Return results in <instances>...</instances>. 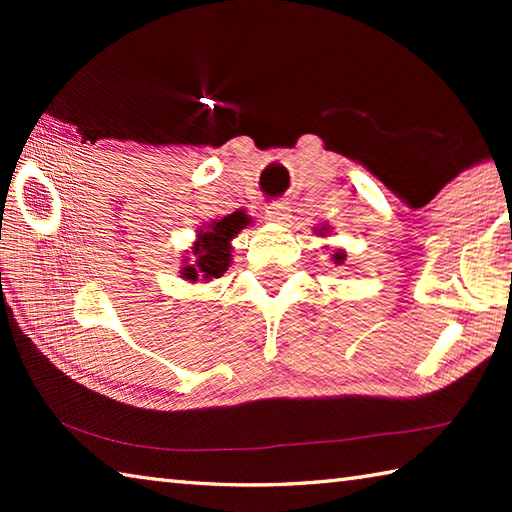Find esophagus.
<instances>
[{"mask_svg":"<svg viewBox=\"0 0 512 512\" xmlns=\"http://www.w3.org/2000/svg\"><path fill=\"white\" fill-rule=\"evenodd\" d=\"M287 216H289V207H287V205L280 203V201L268 203V207H266V219H268V221L282 223L284 219H287Z\"/></svg>","mask_w":512,"mask_h":512,"instance_id":"34e87169","label":"esophagus"}]
</instances>
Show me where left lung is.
<instances>
[{
	"label": "left lung",
	"instance_id": "1",
	"mask_svg": "<svg viewBox=\"0 0 512 512\" xmlns=\"http://www.w3.org/2000/svg\"><path fill=\"white\" fill-rule=\"evenodd\" d=\"M334 259H336V264H341V262H343V259H345V253H341V250H339V253H336V255H334Z\"/></svg>",
	"mask_w": 512,
	"mask_h": 512
}]
</instances>
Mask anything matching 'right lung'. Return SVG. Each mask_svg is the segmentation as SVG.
<instances>
[{
	"instance_id": "right-lung-1",
	"label": "right lung",
	"mask_w": 512,
	"mask_h": 512,
	"mask_svg": "<svg viewBox=\"0 0 512 512\" xmlns=\"http://www.w3.org/2000/svg\"><path fill=\"white\" fill-rule=\"evenodd\" d=\"M248 223L244 212H232L223 216L221 221H214L207 232H201L194 255L196 262L183 268L185 280H198V277H221L230 266V239Z\"/></svg>"
}]
</instances>
